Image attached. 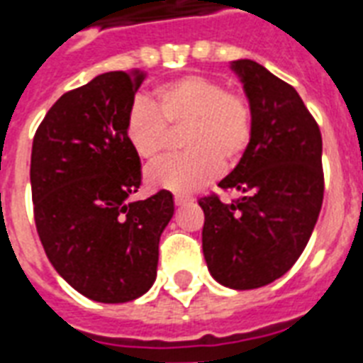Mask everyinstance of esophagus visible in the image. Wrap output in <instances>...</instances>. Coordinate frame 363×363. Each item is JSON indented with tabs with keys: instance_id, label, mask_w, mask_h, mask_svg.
I'll return each mask as SVG.
<instances>
[{
	"instance_id": "1",
	"label": "esophagus",
	"mask_w": 363,
	"mask_h": 363,
	"mask_svg": "<svg viewBox=\"0 0 363 363\" xmlns=\"http://www.w3.org/2000/svg\"><path fill=\"white\" fill-rule=\"evenodd\" d=\"M186 203H192V198H186V196H175V206H186Z\"/></svg>"
}]
</instances>
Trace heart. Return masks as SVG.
<instances>
[{
  "label": "heart",
  "mask_w": 363,
  "mask_h": 363,
  "mask_svg": "<svg viewBox=\"0 0 363 363\" xmlns=\"http://www.w3.org/2000/svg\"><path fill=\"white\" fill-rule=\"evenodd\" d=\"M152 101L137 96L125 118V137L138 157L156 162L171 143L169 129H184L186 154L152 165V186L190 194L234 165L251 145L253 110L242 93L228 91L213 77L188 74L160 85Z\"/></svg>",
  "instance_id": "heart-1"
}]
</instances>
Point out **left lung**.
I'll use <instances>...</instances> for the list:
<instances>
[{"label":"left lung","mask_w":363,"mask_h":363,"mask_svg":"<svg viewBox=\"0 0 363 363\" xmlns=\"http://www.w3.org/2000/svg\"><path fill=\"white\" fill-rule=\"evenodd\" d=\"M253 110V138L223 190L242 196L223 203L200 198L201 245L218 284L257 289L278 280L311 240L323 201L322 133L289 83L257 65L234 60Z\"/></svg>","instance_id":"1"}]
</instances>
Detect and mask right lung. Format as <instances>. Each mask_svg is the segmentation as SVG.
Returning <instances> with one entry per match:
<instances>
[{"instance_id":"1","label":"right lung","mask_w":363,"mask_h":363,"mask_svg":"<svg viewBox=\"0 0 363 363\" xmlns=\"http://www.w3.org/2000/svg\"><path fill=\"white\" fill-rule=\"evenodd\" d=\"M143 79L140 72H106L68 91L32 145L34 218L47 259L99 303H127L150 289L160 236L175 211L169 190L129 201L143 173L125 118Z\"/></svg>"}]
</instances>
